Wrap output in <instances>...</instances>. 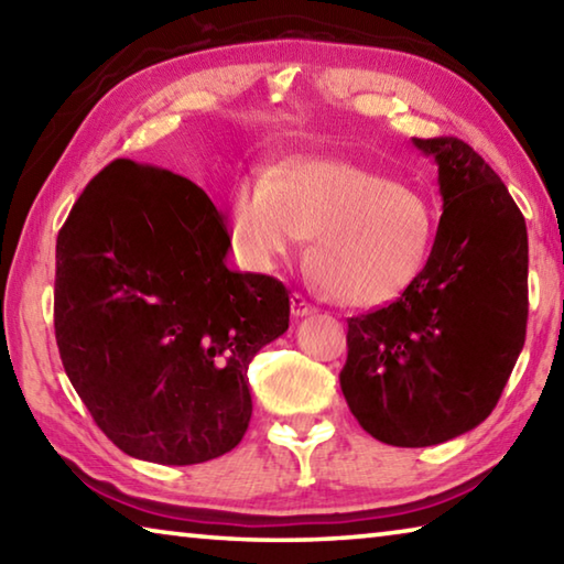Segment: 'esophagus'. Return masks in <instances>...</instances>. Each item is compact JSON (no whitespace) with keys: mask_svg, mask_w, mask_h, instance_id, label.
Listing matches in <instances>:
<instances>
[{"mask_svg":"<svg viewBox=\"0 0 564 564\" xmlns=\"http://www.w3.org/2000/svg\"><path fill=\"white\" fill-rule=\"evenodd\" d=\"M313 311H316V308H313V305H311L308 301H305L301 293H293V295H291V313H293L295 318H305V316H311Z\"/></svg>","mask_w":564,"mask_h":564,"instance_id":"obj_1","label":"esophagus"}]
</instances>
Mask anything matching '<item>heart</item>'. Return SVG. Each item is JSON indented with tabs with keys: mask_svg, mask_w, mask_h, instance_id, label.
Instances as JSON below:
<instances>
[{
	"mask_svg": "<svg viewBox=\"0 0 564 564\" xmlns=\"http://www.w3.org/2000/svg\"><path fill=\"white\" fill-rule=\"evenodd\" d=\"M231 234L248 265L269 271L311 238L313 281L350 308L393 303L423 273L435 214L427 198L348 161L301 159L231 196Z\"/></svg>",
	"mask_w": 564,
	"mask_h": 564,
	"instance_id": "heart-1",
	"label": "heart"
}]
</instances>
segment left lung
Wrapping results in <instances>:
<instances>
[{"mask_svg": "<svg viewBox=\"0 0 564 564\" xmlns=\"http://www.w3.org/2000/svg\"><path fill=\"white\" fill-rule=\"evenodd\" d=\"M437 166L443 216L417 281L348 321L340 390L360 427L398 447L437 445L492 413L524 346L528 228L460 139H413Z\"/></svg>", "mask_w": 564, "mask_h": 564, "instance_id": "obj_1", "label": "left lung"}]
</instances>
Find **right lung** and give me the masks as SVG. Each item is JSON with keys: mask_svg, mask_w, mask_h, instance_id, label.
<instances>
[{"mask_svg": "<svg viewBox=\"0 0 564 564\" xmlns=\"http://www.w3.org/2000/svg\"><path fill=\"white\" fill-rule=\"evenodd\" d=\"M231 236L206 191L119 159L56 238L54 330L104 435L137 460L196 465L241 443L248 366L289 330L281 281L226 265Z\"/></svg>", "mask_w": 564, "mask_h": 564, "instance_id": "right-lung-1", "label": "right lung"}]
</instances>
